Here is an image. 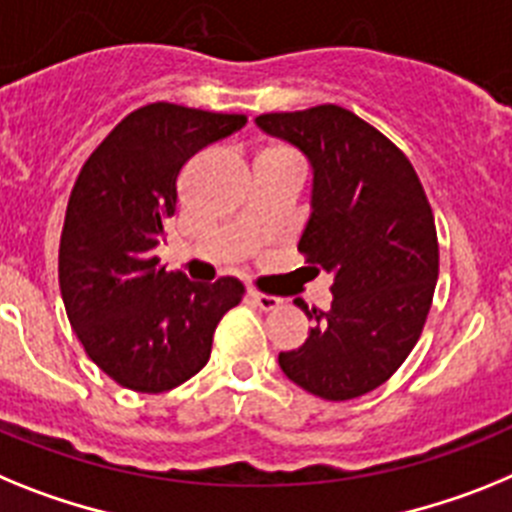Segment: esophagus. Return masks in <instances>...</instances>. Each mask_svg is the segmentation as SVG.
<instances>
[{
    "label": "esophagus",
    "instance_id": "obj_1",
    "mask_svg": "<svg viewBox=\"0 0 512 512\" xmlns=\"http://www.w3.org/2000/svg\"><path fill=\"white\" fill-rule=\"evenodd\" d=\"M247 299L265 311H273L281 306V299H278V296H268V293H260V291H255V288H250V291H247Z\"/></svg>",
    "mask_w": 512,
    "mask_h": 512
}]
</instances>
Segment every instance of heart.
<instances>
[{"instance_id":"obj_1","label":"heart","mask_w":512,"mask_h":512,"mask_svg":"<svg viewBox=\"0 0 512 512\" xmlns=\"http://www.w3.org/2000/svg\"><path fill=\"white\" fill-rule=\"evenodd\" d=\"M260 157H293V154L288 149H283V146H270V149L262 151Z\"/></svg>"}]
</instances>
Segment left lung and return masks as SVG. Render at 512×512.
Masks as SVG:
<instances>
[{
	"mask_svg": "<svg viewBox=\"0 0 512 512\" xmlns=\"http://www.w3.org/2000/svg\"><path fill=\"white\" fill-rule=\"evenodd\" d=\"M311 164V216L299 239L314 273L327 270L332 306L304 345L278 355L314 397L345 402L384 384L420 340L438 281L433 208L410 159L340 105L255 118Z\"/></svg>",
	"mask_w": 512,
	"mask_h": 512,
	"instance_id": "obj_1",
	"label": "left lung"
}]
</instances>
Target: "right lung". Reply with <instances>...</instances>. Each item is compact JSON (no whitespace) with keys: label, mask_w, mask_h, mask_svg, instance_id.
Masks as SVG:
<instances>
[{"label":"right lung","mask_w":512,"mask_h":512,"mask_svg":"<svg viewBox=\"0 0 512 512\" xmlns=\"http://www.w3.org/2000/svg\"><path fill=\"white\" fill-rule=\"evenodd\" d=\"M244 123V115L151 102L105 136L71 188L61 299L87 355L126 389L159 394L195 376L211 358L216 324L242 301L237 278L193 283L154 250L175 216L182 164Z\"/></svg>","instance_id":"obj_1"}]
</instances>
